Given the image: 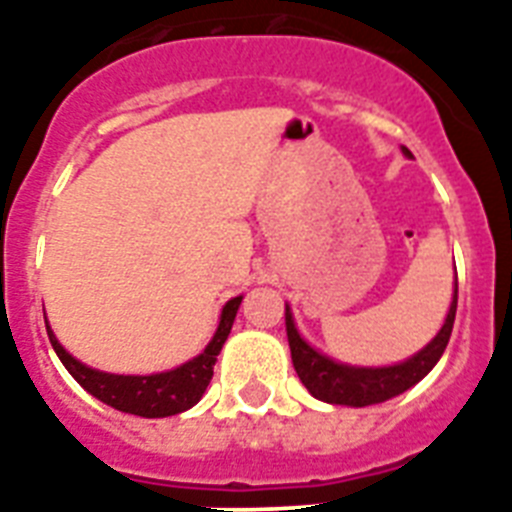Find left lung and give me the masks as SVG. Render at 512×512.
<instances>
[{
  "label": "left lung",
  "instance_id": "1",
  "mask_svg": "<svg viewBox=\"0 0 512 512\" xmlns=\"http://www.w3.org/2000/svg\"><path fill=\"white\" fill-rule=\"evenodd\" d=\"M406 156H411L409 148H403ZM455 307H458V276H455V291L453 304H450L448 320L435 336V341L427 343L416 356H411L409 362L395 364V367H346V364H336L328 356L317 354L307 341H304L294 328L291 312L286 307V336H289L291 362H294L296 375L304 382V388L309 393L320 398L325 403H341V406H372V403H382L393 398V395L409 390L411 385L422 380L429 369L440 362L442 351L448 346L450 333H453L455 322Z\"/></svg>",
  "mask_w": 512,
  "mask_h": 512
}]
</instances>
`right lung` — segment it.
Wrapping results in <instances>:
<instances>
[{"instance_id": "obj_1", "label": "right lung", "mask_w": 512, "mask_h": 512, "mask_svg": "<svg viewBox=\"0 0 512 512\" xmlns=\"http://www.w3.org/2000/svg\"><path fill=\"white\" fill-rule=\"evenodd\" d=\"M242 304V296L231 299L221 312V325H218L216 336L208 343V349L200 356H195L192 362L182 364V367L171 369V372H161V375L148 377H130V375H106V372H96V369L85 367L77 359H72L67 351L59 346L51 328L46 325L49 341L62 359L72 377H75L90 395H96L98 401H103L111 409L124 411V414L145 416V419H161V416H174L182 411L192 409L200 398H203L205 388H208L210 377H213V367L221 354L223 343L229 338L231 325H234L236 309Z\"/></svg>"}]
</instances>
